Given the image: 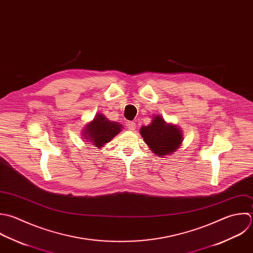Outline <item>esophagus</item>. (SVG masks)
<instances>
[{
    "instance_id": "obj_1",
    "label": "esophagus",
    "mask_w": 253,
    "mask_h": 253,
    "mask_svg": "<svg viewBox=\"0 0 253 253\" xmlns=\"http://www.w3.org/2000/svg\"><path fill=\"white\" fill-rule=\"evenodd\" d=\"M128 129H129L130 131H135V129H136V123L133 122V121L128 122Z\"/></svg>"
}]
</instances>
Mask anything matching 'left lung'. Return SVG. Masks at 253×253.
Returning <instances> with one entry per match:
<instances>
[{"label":"left lung","mask_w":253,"mask_h":253,"mask_svg":"<svg viewBox=\"0 0 253 253\" xmlns=\"http://www.w3.org/2000/svg\"><path fill=\"white\" fill-rule=\"evenodd\" d=\"M140 134L150 150L161 158L175 153L183 142L182 130L157 114L149 125L141 127Z\"/></svg>","instance_id":"obj_1"}]
</instances>
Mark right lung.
Instances as JSON below:
<instances>
[{"label": "right lung", "instance_id": "right-lung-1", "mask_svg": "<svg viewBox=\"0 0 253 253\" xmlns=\"http://www.w3.org/2000/svg\"><path fill=\"white\" fill-rule=\"evenodd\" d=\"M123 129L122 124L110 121L102 113H96L93 120L88 122L83 130V138L88 145L100 149L109 143Z\"/></svg>", "mask_w": 253, "mask_h": 253}]
</instances>
